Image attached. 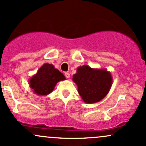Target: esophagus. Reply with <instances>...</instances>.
<instances>
[{"mask_svg":"<svg viewBox=\"0 0 146 146\" xmlns=\"http://www.w3.org/2000/svg\"><path fill=\"white\" fill-rule=\"evenodd\" d=\"M64 75H65L66 78H70V73H69L68 72H66V73H64Z\"/></svg>","mask_w":146,"mask_h":146,"instance_id":"34e87169","label":"esophagus"}]
</instances>
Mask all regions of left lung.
Listing matches in <instances>:
<instances>
[{"label": "left lung", "mask_w": 146, "mask_h": 146, "mask_svg": "<svg viewBox=\"0 0 146 146\" xmlns=\"http://www.w3.org/2000/svg\"><path fill=\"white\" fill-rule=\"evenodd\" d=\"M73 81L78 92L86 104H94L102 100L109 92L113 84L110 72L104 68H92L87 65L78 67Z\"/></svg>", "instance_id": "8db88e82"}]
</instances>
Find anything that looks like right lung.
Masks as SVG:
<instances>
[{"instance_id":"1","label":"right lung","mask_w":146,"mask_h":146,"mask_svg":"<svg viewBox=\"0 0 146 146\" xmlns=\"http://www.w3.org/2000/svg\"><path fill=\"white\" fill-rule=\"evenodd\" d=\"M64 80L66 78L62 73L52 64L46 63L29 79V84L36 94L47 96L53 91L58 82Z\"/></svg>"}]
</instances>
